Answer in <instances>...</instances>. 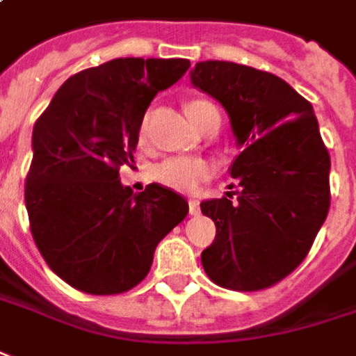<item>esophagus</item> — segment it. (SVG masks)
Wrapping results in <instances>:
<instances>
[{
  "mask_svg": "<svg viewBox=\"0 0 356 356\" xmlns=\"http://www.w3.org/2000/svg\"><path fill=\"white\" fill-rule=\"evenodd\" d=\"M188 204H190V213H192V216H200V202L192 197Z\"/></svg>",
  "mask_w": 356,
  "mask_h": 356,
  "instance_id": "esophagus-1",
  "label": "esophagus"
}]
</instances>
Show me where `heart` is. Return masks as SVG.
Segmentation results:
<instances>
[{
    "mask_svg": "<svg viewBox=\"0 0 356 356\" xmlns=\"http://www.w3.org/2000/svg\"><path fill=\"white\" fill-rule=\"evenodd\" d=\"M209 107H213L209 102L204 99H192L186 104V113L188 119L197 125L202 115L206 113ZM145 131H147V119L140 121V139L145 137ZM152 176L156 182H161L162 186L176 190V192H184V194H192L200 188V184L207 180L211 176V166L206 161H200V159H186V156H174L168 161L161 162L154 166Z\"/></svg>",
    "mask_w": 356,
    "mask_h": 356,
    "instance_id": "b5f03b06",
    "label": "heart"
}]
</instances>
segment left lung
I'll return each instance as SVG.
<instances>
[{
    "label": "left lung",
    "instance_id": "8db88e82",
    "mask_svg": "<svg viewBox=\"0 0 356 356\" xmlns=\"http://www.w3.org/2000/svg\"><path fill=\"white\" fill-rule=\"evenodd\" d=\"M190 80L227 111L239 156L237 200L202 202L216 239L202 252L219 286L254 292L280 282L314 245L329 211V152L312 104L282 78L245 64L197 62Z\"/></svg>",
    "mask_w": 356,
    "mask_h": 356
}]
</instances>
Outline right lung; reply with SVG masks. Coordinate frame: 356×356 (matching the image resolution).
I'll return each instance as SVG.
<instances>
[{
  "instance_id": "add662e5",
  "label": "right lung",
  "mask_w": 356,
  "mask_h": 356,
  "mask_svg": "<svg viewBox=\"0 0 356 356\" xmlns=\"http://www.w3.org/2000/svg\"><path fill=\"white\" fill-rule=\"evenodd\" d=\"M188 66L186 58H113L68 78L37 119L25 184L31 233L50 270L76 290H131L188 216L180 194L159 184L133 194L119 178L147 107Z\"/></svg>"
}]
</instances>
